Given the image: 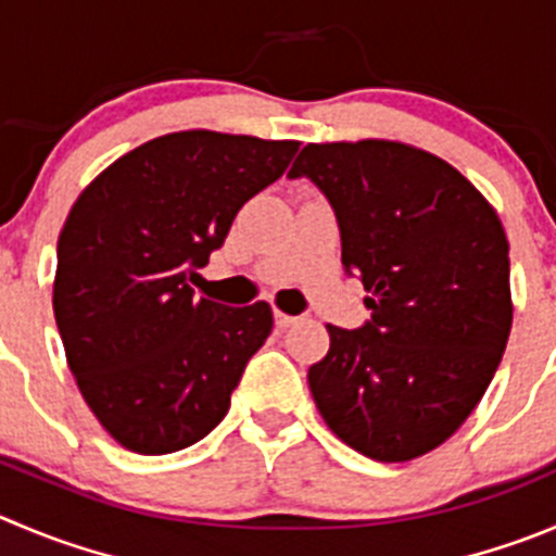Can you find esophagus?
Here are the masks:
<instances>
[{"mask_svg": "<svg viewBox=\"0 0 556 556\" xmlns=\"http://www.w3.org/2000/svg\"><path fill=\"white\" fill-rule=\"evenodd\" d=\"M294 321H298V316H289V314H283V311H275V325L278 327H292Z\"/></svg>", "mask_w": 556, "mask_h": 556, "instance_id": "1", "label": "esophagus"}]
</instances>
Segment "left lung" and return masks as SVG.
Returning a JSON list of instances; mask_svg holds the SVG:
<instances>
[{
    "instance_id": "obj_1",
    "label": "left lung",
    "mask_w": 556,
    "mask_h": 556,
    "mask_svg": "<svg viewBox=\"0 0 556 556\" xmlns=\"http://www.w3.org/2000/svg\"><path fill=\"white\" fill-rule=\"evenodd\" d=\"M289 177L327 195L343 269L371 294L366 325H327L330 349L308 368L316 409L363 456L412 462L472 415L505 352L500 215L451 163L401 141L308 144Z\"/></svg>"
}]
</instances>
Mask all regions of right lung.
<instances>
[{
	"label": "right lung",
	"mask_w": 556,
	"mask_h": 556,
	"mask_svg": "<svg viewBox=\"0 0 556 556\" xmlns=\"http://www.w3.org/2000/svg\"><path fill=\"white\" fill-rule=\"evenodd\" d=\"M298 147L215 130L157 136L71 207L56 242V327L84 401L128 451H182L229 412L273 308H226L190 281Z\"/></svg>",
	"instance_id": "obj_1"
}]
</instances>
